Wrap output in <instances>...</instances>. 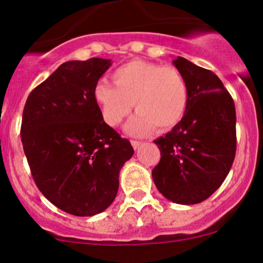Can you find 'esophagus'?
I'll return each instance as SVG.
<instances>
[{"label":"esophagus","instance_id":"34e87169","mask_svg":"<svg viewBox=\"0 0 263 263\" xmlns=\"http://www.w3.org/2000/svg\"><path fill=\"white\" fill-rule=\"evenodd\" d=\"M131 144H132V147L135 148V149H137V148L142 144V142H140V141H131Z\"/></svg>","mask_w":263,"mask_h":263}]
</instances>
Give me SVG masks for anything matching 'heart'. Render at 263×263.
I'll return each mask as SVG.
<instances>
[{
    "label": "heart",
    "instance_id": "b5f03b06",
    "mask_svg": "<svg viewBox=\"0 0 263 263\" xmlns=\"http://www.w3.org/2000/svg\"><path fill=\"white\" fill-rule=\"evenodd\" d=\"M112 82L114 85L99 82L93 90L107 125L118 126L132 105L138 111L126 127L132 135H147L156 126L160 129L170 128L185 115L187 85L179 69L173 66L134 60L114 71Z\"/></svg>",
    "mask_w": 263,
    "mask_h": 263
}]
</instances>
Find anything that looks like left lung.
Masks as SVG:
<instances>
[{
    "label": "left lung",
    "mask_w": 263,
    "mask_h": 263,
    "mask_svg": "<svg viewBox=\"0 0 263 263\" xmlns=\"http://www.w3.org/2000/svg\"><path fill=\"white\" fill-rule=\"evenodd\" d=\"M187 85L183 118L154 141L160 162L153 181L174 203L196 204L222 185L236 152V114L233 98L210 69L178 56L173 60Z\"/></svg>",
    "instance_id": "1"
}]
</instances>
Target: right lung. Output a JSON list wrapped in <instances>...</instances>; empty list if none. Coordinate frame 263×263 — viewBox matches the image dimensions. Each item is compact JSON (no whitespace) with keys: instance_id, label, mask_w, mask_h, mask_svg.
<instances>
[{"instance_id":"add662e5","label":"right lung","mask_w":263,"mask_h":263,"mask_svg":"<svg viewBox=\"0 0 263 263\" xmlns=\"http://www.w3.org/2000/svg\"><path fill=\"white\" fill-rule=\"evenodd\" d=\"M93 58L62 63L29 94L21 137L31 175L56 207L96 216L115 200L121 167L134 156L126 138L106 125L93 90L111 66Z\"/></svg>"}]
</instances>
